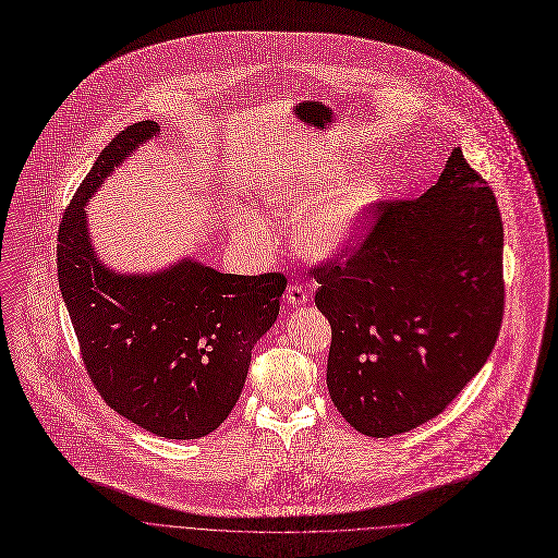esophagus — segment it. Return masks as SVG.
Listing matches in <instances>:
<instances>
[{
	"instance_id": "34e87169",
	"label": "esophagus",
	"mask_w": 558,
	"mask_h": 558,
	"mask_svg": "<svg viewBox=\"0 0 558 558\" xmlns=\"http://www.w3.org/2000/svg\"><path fill=\"white\" fill-rule=\"evenodd\" d=\"M286 301H288L290 307H301V305H305L310 301V294L301 286H290L286 290Z\"/></svg>"
}]
</instances>
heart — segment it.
I'll list each match as a JSON object with an SVG mask.
<instances>
[{"mask_svg": "<svg viewBox=\"0 0 558 558\" xmlns=\"http://www.w3.org/2000/svg\"><path fill=\"white\" fill-rule=\"evenodd\" d=\"M305 189L307 182L301 180V175L275 173L262 184V197L275 213L290 215L301 210V195ZM383 197L385 184L380 175L365 173L352 180L348 186L339 189L299 219L294 229L296 248L314 259L341 255L361 238ZM240 227L257 240H264V227L259 225V219L242 215Z\"/></svg>", "mask_w": 558, "mask_h": 558, "instance_id": "obj_1", "label": "heart"}]
</instances>
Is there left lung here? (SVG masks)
<instances>
[{
	"label": "left lung",
	"mask_w": 558,
	"mask_h": 558,
	"mask_svg": "<svg viewBox=\"0 0 558 558\" xmlns=\"http://www.w3.org/2000/svg\"><path fill=\"white\" fill-rule=\"evenodd\" d=\"M501 255L497 199L456 147L426 193L378 206L348 262L312 270L331 325L329 398L359 433L428 422L484 367L504 316Z\"/></svg>",
	"instance_id": "1"
}]
</instances>
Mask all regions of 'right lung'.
<instances>
[{"label":"right lung","instance_id":"right-lung-1","mask_svg":"<svg viewBox=\"0 0 558 558\" xmlns=\"http://www.w3.org/2000/svg\"><path fill=\"white\" fill-rule=\"evenodd\" d=\"M151 138H160L156 121L130 125L81 182L59 227V288L102 400L158 437L197 439L240 400L286 277L225 275L195 257L156 272H119L100 262L85 206Z\"/></svg>","mask_w":558,"mask_h":558}]
</instances>
